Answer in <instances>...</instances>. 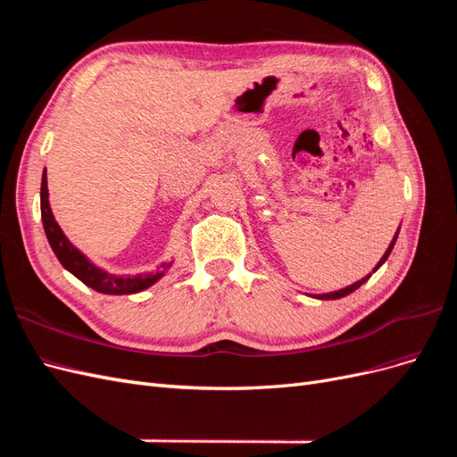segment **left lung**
<instances>
[{
  "label": "left lung",
  "instance_id": "1",
  "mask_svg": "<svg viewBox=\"0 0 457 457\" xmlns=\"http://www.w3.org/2000/svg\"><path fill=\"white\" fill-rule=\"evenodd\" d=\"M396 237H398V232H396ZM396 237L393 238V242L389 244V247H386V252L383 253V257L379 259V262H378V265H376V269H373V272H376L381 265H383V262L386 261V257H389L391 255V252H393V247H395V242H396ZM370 276L371 274H368V276H364V278L362 280H358V282H354V284H351V286H347V287H343V289H339V292H331V294H322V295H314V297H318V299H339V297H345V295H349V294H353L354 292V289H358V287H361L368 278H370Z\"/></svg>",
  "mask_w": 457,
  "mask_h": 457
}]
</instances>
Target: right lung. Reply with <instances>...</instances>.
Here are the masks:
<instances>
[{"label":"right lung","mask_w":457,"mask_h":457,"mask_svg":"<svg viewBox=\"0 0 457 457\" xmlns=\"http://www.w3.org/2000/svg\"><path fill=\"white\" fill-rule=\"evenodd\" d=\"M41 220H44V230L46 237L49 240L51 250L57 255L61 261V265L72 272L78 280L84 282L86 286L93 287L95 292L108 294V295H129L143 292V289L150 287L154 282H158L163 276V269L171 267V262H162V270L158 272H150V274H137V276H116L110 274L103 269H99L91 262L84 253H81L78 247L72 245V242L64 237V232L61 230L59 223L54 220L51 205H49V192H47V173L44 171V177H41Z\"/></svg>","instance_id":"right-lung-1"}]
</instances>
